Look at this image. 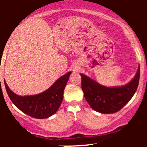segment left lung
<instances>
[{
    "mask_svg": "<svg viewBox=\"0 0 147 147\" xmlns=\"http://www.w3.org/2000/svg\"><path fill=\"white\" fill-rule=\"evenodd\" d=\"M140 74L139 65L136 75L129 83L120 86L107 87L84 74L80 73L84 97L95 111L105 114L117 112L131 100L136 93L139 84Z\"/></svg>",
    "mask_w": 147,
    "mask_h": 147,
    "instance_id": "1",
    "label": "left lung"
}]
</instances>
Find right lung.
<instances>
[{
  "label": "right lung",
  "instance_id": "obj_1",
  "mask_svg": "<svg viewBox=\"0 0 147 147\" xmlns=\"http://www.w3.org/2000/svg\"><path fill=\"white\" fill-rule=\"evenodd\" d=\"M71 72L59 77L49 88L39 94L21 96L10 90L4 80L9 99L19 110L30 117L45 119L54 115L59 109L63 98V91Z\"/></svg>",
  "mask_w": 147,
  "mask_h": 147
}]
</instances>
